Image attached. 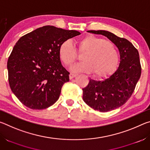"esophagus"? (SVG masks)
<instances>
[{"instance_id": "esophagus-1", "label": "esophagus", "mask_w": 150, "mask_h": 150, "mask_svg": "<svg viewBox=\"0 0 150 150\" xmlns=\"http://www.w3.org/2000/svg\"><path fill=\"white\" fill-rule=\"evenodd\" d=\"M76 74H73V73H70L69 74V79H72L73 78H74L75 77H76Z\"/></svg>"}]
</instances>
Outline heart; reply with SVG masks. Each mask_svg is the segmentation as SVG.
<instances>
[{
    "label": "heart",
    "mask_w": 150,
    "mask_h": 150,
    "mask_svg": "<svg viewBox=\"0 0 150 150\" xmlns=\"http://www.w3.org/2000/svg\"><path fill=\"white\" fill-rule=\"evenodd\" d=\"M77 52L83 54V62L72 68L74 72H94L95 77H104L115 71L118 64L119 54L115 44L95 35H87L79 40ZM59 55L67 67L71 66L78 57L77 50L69 40L60 45Z\"/></svg>",
    "instance_id": "heart-1"
}]
</instances>
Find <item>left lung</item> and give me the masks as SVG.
<instances>
[{
	"label": "left lung",
	"instance_id": "1",
	"mask_svg": "<svg viewBox=\"0 0 150 150\" xmlns=\"http://www.w3.org/2000/svg\"><path fill=\"white\" fill-rule=\"evenodd\" d=\"M88 32L107 37L120 52V65L117 70L106 79H90L83 88V99L94 110L105 112L120 107L132 95L141 76L142 67L138 50L131 42L105 30H89Z\"/></svg>",
	"mask_w": 150,
	"mask_h": 150
}]
</instances>
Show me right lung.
<instances>
[{"instance_id":"add662e5","label":"right lung","mask_w":150,"mask_h":150,"mask_svg":"<svg viewBox=\"0 0 150 150\" xmlns=\"http://www.w3.org/2000/svg\"><path fill=\"white\" fill-rule=\"evenodd\" d=\"M81 33L53 26L39 28L22 36L7 62L8 83L24 105L41 110L54 105L62 86L69 81L59 55L62 42Z\"/></svg>"}]
</instances>
